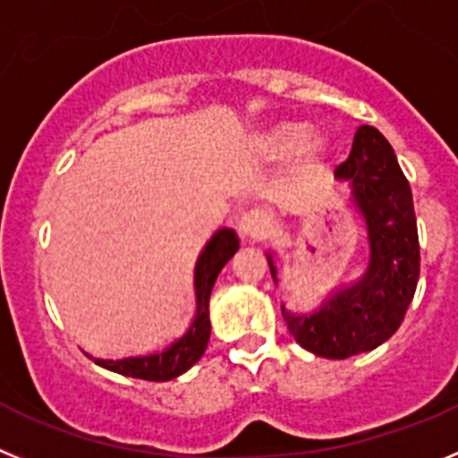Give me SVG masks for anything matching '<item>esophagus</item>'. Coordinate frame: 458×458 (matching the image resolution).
I'll list each match as a JSON object with an SVG mask.
<instances>
[{
  "instance_id": "esophagus-1",
  "label": "esophagus",
  "mask_w": 458,
  "mask_h": 458,
  "mask_svg": "<svg viewBox=\"0 0 458 458\" xmlns=\"http://www.w3.org/2000/svg\"><path fill=\"white\" fill-rule=\"evenodd\" d=\"M271 214L262 208H253L244 212L242 221H239V233L244 234L249 242H262L271 230Z\"/></svg>"
}]
</instances>
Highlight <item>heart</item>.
<instances>
[{
    "mask_svg": "<svg viewBox=\"0 0 458 458\" xmlns=\"http://www.w3.org/2000/svg\"><path fill=\"white\" fill-rule=\"evenodd\" d=\"M308 134H310V127L303 125V123H283V125H276L274 130L267 131L265 139H262V150L274 159L290 157L292 152L299 150L308 140ZM303 155H306L308 166H317L321 159L327 157V143L321 139H312L303 147Z\"/></svg>",
    "mask_w": 458,
    "mask_h": 458,
    "instance_id": "1",
    "label": "heart"
}]
</instances>
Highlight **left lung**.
Wrapping results in <instances>:
<instances>
[{
	"instance_id": "left-lung-1",
	"label": "left lung",
	"mask_w": 458,
	"mask_h": 458,
	"mask_svg": "<svg viewBox=\"0 0 458 458\" xmlns=\"http://www.w3.org/2000/svg\"><path fill=\"white\" fill-rule=\"evenodd\" d=\"M335 175L352 182L353 200L368 221V274L333 294L315 315H292L283 308V319L301 347L344 360L372 352L402 327L418 287L420 239L409 180L377 127H358L349 159ZM269 271L278 283L271 258Z\"/></svg>"
}]
</instances>
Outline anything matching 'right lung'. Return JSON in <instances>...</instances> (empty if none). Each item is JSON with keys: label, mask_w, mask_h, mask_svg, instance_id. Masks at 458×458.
<instances>
[{"label": "right lung", "mask_w": 458, "mask_h": 458, "mask_svg": "<svg viewBox=\"0 0 458 458\" xmlns=\"http://www.w3.org/2000/svg\"><path fill=\"white\" fill-rule=\"evenodd\" d=\"M239 239L233 230H219L209 239V244L200 253L196 265V319L189 331L173 342L166 352L150 353V356L123 358V360H102L93 358L100 368L118 372L123 377L143 378V381H171L187 372L193 362H199L208 349L209 340V294H212L214 280L224 269L225 262L237 253Z\"/></svg>", "instance_id": "add662e5"}]
</instances>
